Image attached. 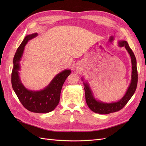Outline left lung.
<instances>
[{"mask_svg":"<svg viewBox=\"0 0 146 146\" xmlns=\"http://www.w3.org/2000/svg\"><path fill=\"white\" fill-rule=\"evenodd\" d=\"M118 45L120 47H125L131 57L132 71L130 84L129 88H128L125 95L120 100L116 102L106 103L97 100L94 98L93 92H92L89 84L87 82H83V85L85 86L84 90H85V92L86 104L91 111L94 113L102 114H107L119 111V110L124 107V106L127 104L131 97L133 96L136 91L137 83H138V71H137L136 57L127 41H119ZM82 80L83 81V78H82Z\"/></svg>","mask_w":146,"mask_h":146,"instance_id":"8db88e82","label":"left lung"}]
</instances>
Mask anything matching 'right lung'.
<instances>
[{
    "label": "right lung",
    "mask_w": 146,
    "mask_h": 146,
    "mask_svg": "<svg viewBox=\"0 0 146 146\" xmlns=\"http://www.w3.org/2000/svg\"><path fill=\"white\" fill-rule=\"evenodd\" d=\"M38 36L37 33L27 35L17 48L13 58L11 83L21 103L29 111L38 113H47L54 110L58 105L61 88L71 70L65 69L58 73L48 85L40 91H32L26 88L19 77L20 61L23 58L25 45L30 39Z\"/></svg>",
    "instance_id": "right-lung-1"
}]
</instances>
